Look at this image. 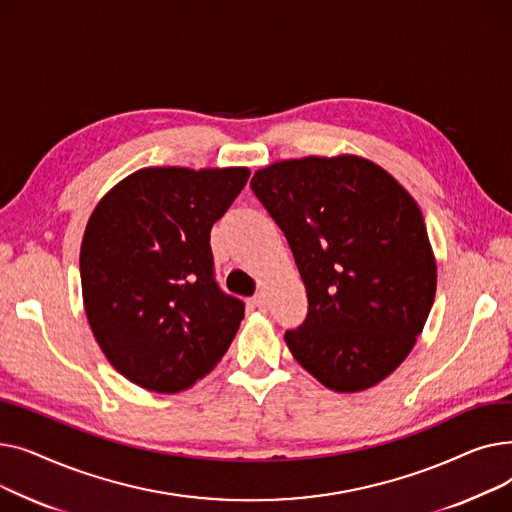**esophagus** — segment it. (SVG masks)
I'll return each mask as SVG.
<instances>
[{
	"instance_id": "esophagus-1",
	"label": "esophagus",
	"mask_w": 512,
	"mask_h": 512,
	"mask_svg": "<svg viewBox=\"0 0 512 512\" xmlns=\"http://www.w3.org/2000/svg\"><path fill=\"white\" fill-rule=\"evenodd\" d=\"M253 305H255L257 309L265 311V307H267V299H265V294H255V297H253Z\"/></svg>"
}]
</instances>
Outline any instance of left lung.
<instances>
[{
	"mask_svg": "<svg viewBox=\"0 0 512 512\" xmlns=\"http://www.w3.org/2000/svg\"><path fill=\"white\" fill-rule=\"evenodd\" d=\"M253 193L282 228L309 311L284 340L334 392H361L409 357L436 297V257L415 199L359 155L284 159Z\"/></svg>",
	"mask_w": 512,
	"mask_h": 512,
	"instance_id": "left-lung-1",
	"label": "left lung"
}]
</instances>
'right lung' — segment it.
Wrapping results in <instances>:
<instances>
[{
  "mask_svg": "<svg viewBox=\"0 0 512 512\" xmlns=\"http://www.w3.org/2000/svg\"><path fill=\"white\" fill-rule=\"evenodd\" d=\"M249 168H143L93 209L80 245L83 303L112 367L145 390L191 388L228 351L245 305L213 280L211 226Z\"/></svg>",
  "mask_w": 512,
  "mask_h": 512,
  "instance_id": "right-lung-1",
  "label": "right lung"
}]
</instances>
